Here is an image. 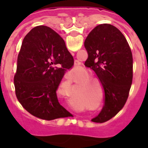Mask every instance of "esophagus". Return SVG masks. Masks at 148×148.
<instances>
[{"mask_svg": "<svg viewBox=\"0 0 148 148\" xmlns=\"http://www.w3.org/2000/svg\"><path fill=\"white\" fill-rule=\"evenodd\" d=\"M72 55H73V56H74V55H75V53H72Z\"/></svg>", "mask_w": 148, "mask_h": 148, "instance_id": "esophagus-1", "label": "esophagus"}]
</instances>
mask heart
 Segmentation results:
<instances>
[{
  "label": "heart",
  "instance_id": "1",
  "mask_svg": "<svg viewBox=\"0 0 148 148\" xmlns=\"http://www.w3.org/2000/svg\"><path fill=\"white\" fill-rule=\"evenodd\" d=\"M94 82H95V81H94V80H91V81H90V82H87V84H93Z\"/></svg>",
  "mask_w": 148,
  "mask_h": 148
}]
</instances>
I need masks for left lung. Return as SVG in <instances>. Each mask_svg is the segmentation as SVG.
<instances>
[{
    "instance_id": "1",
    "label": "left lung",
    "mask_w": 148,
    "mask_h": 148,
    "mask_svg": "<svg viewBox=\"0 0 148 148\" xmlns=\"http://www.w3.org/2000/svg\"><path fill=\"white\" fill-rule=\"evenodd\" d=\"M85 66L99 78L104 91V104L92 119L102 123L113 118L125 105L133 80V56L123 34L114 26L102 23L87 35Z\"/></svg>"
}]
</instances>
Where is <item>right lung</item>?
<instances>
[{
  "mask_svg": "<svg viewBox=\"0 0 148 148\" xmlns=\"http://www.w3.org/2000/svg\"><path fill=\"white\" fill-rule=\"evenodd\" d=\"M74 64L64 40L46 26L23 38L14 77L15 94L30 114L45 120L73 116L58 102L56 90L65 70Z\"/></svg>",
  "mask_w": 148,
  "mask_h": 148,
  "instance_id": "right-lung-1",
  "label": "right lung"
}]
</instances>
